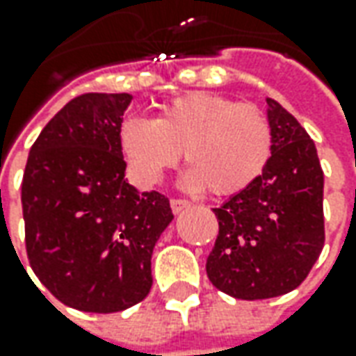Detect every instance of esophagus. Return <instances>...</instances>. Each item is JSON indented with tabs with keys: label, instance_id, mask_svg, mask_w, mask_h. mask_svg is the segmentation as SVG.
<instances>
[{
	"label": "esophagus",
	"instance_id": "1",
	"mask_svg": "<svg viewBox=\"0 0 356 356\" xmlns=\"http://www.w3.org/2000/svg\"><path fill=\"white\" fill-rule=\"evenodd\" d=\"M191 202L185 201V199H171V211L179 215V213H183L185 209H189Z\"/></svg>",
	"mask_w": 356,
	"mask_h": 356
}]
</instances>
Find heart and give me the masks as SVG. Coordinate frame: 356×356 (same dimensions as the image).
<instances>
[{
	"instance_id": "1",
	"label": "heart",
	"mask_w": 356,
	"mask_h": 356,
	"mask_svg": "<svg viewBox=\"0 0 356 356\" xmlns=\"http://www.w3.org/2000/svg\"><path fill=\"white\" fill-rule=\"evenodd\" d=\"M118 147L131 177L143 187L161 183L183 149L191 165L183 185L230 197L262 177L274 138L268 118L256 106L189 92L159 106L152 120H126L118 129Z\"/></svg>"
}]
</instances>
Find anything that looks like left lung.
<instances>
[{"mask_svg": "<svg viewBox=\"0 0 356 356\" xmlns=\"http://www.w3.org/2000/svg\"><path fill=\"white\" fill-rule=\"evenodd\" d=\"M274 147L252 187L213 209L218 218L207 276L236 300H268L296 289L323 250V171L315 143L274 98Z\"/></svg>", "mask_w": 356, "mask_h": 356, "instance_id": "1", "label": "left lung"}]
</instances>
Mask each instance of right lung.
Returning <instances> with one entry per match:
<instances>
[{
  "label": "right lung",
  "instance_id": "obj_1",
  "mask_svg": "<svg viewBox=\"0 0 356 356\" xmlns=\"http://www.w3.org/2000/svg\"><path fill=\"white\" fill-rule=\"evenodd\" d=\"M131 94L76 96L33 143L21 204L35 276L56 300L124 312L152 289V254L173 220L169 199L129 185L118 129Z\"/></svg>",
  "mask_w": 356,
  "mask_h": 356
}]
</instances>
